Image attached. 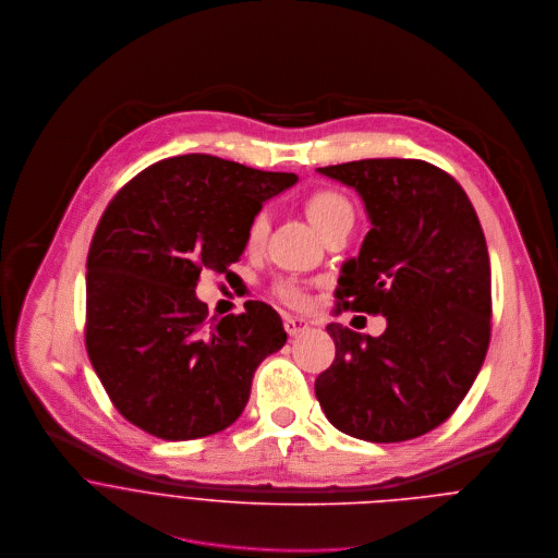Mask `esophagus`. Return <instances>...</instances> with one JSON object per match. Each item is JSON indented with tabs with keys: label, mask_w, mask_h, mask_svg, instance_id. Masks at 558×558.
<instances>
[{
	"label": "esophagus",
	"mask_w": 558,
	"mask_h": 558,
	"mask_svg": "<svg viewBox=\"0 0 558 558\" xmlns=\"http://www.w3.org/2000/svg\"><path fill=\"white\" fill-rule=\"evenodd\" d=\"M283 329H286L288 336H299L305 329H310V323L303 320V318H296V316H286L283 318Z\"/></svg>",
	"instance_id": "34e87169"
}]
</instances>
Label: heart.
I'll return each instance as SVG.
<instances>
[{
    "mask_svg": "<svg viewBox=\"0 0 558 558\" xmlns=\"http://www.w3.org/2000/svg\"><path fill=\"white\" fill-rule=\"evenodd\" d=\"M303 207H305L307 218L312 220V225L318 229L320 235L336 225H342V222L353 225V205H351L349 196L338 187L318 186L310 190L303 196ZM266 233H268V218H266V211L259 209L251 216V220L246 225V235H244L246 246L259 248L266 240ZM275 292L288 305L299 307L305 303V292L296 283L281 281V283H277Z\"/></svg>",
    "mask_w": 558,
    "mask_h": 558,
    "instance_id": "b5f03b06",
    "label": "heart"
}]
</instances>
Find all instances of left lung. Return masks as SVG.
<instances>
[{
	"mask_svg": "<svg viewBox=\"0 0 558 558\" xmlns=\"http://www.w3.org/2000/svg\"><path fill=\"white\" fill-rule=\"evenodd\" d=\"M355 187L372 229L342 266L338 312L385 316L371 338L327 325L333 364L316 398L357 439L393 444L446 422L470 391L492 338V270L478 216L446 171L424 160L376 158L318 169Z\"/></svg>",
	"mask_w": 558,
	"mask_h": 558,
	"instance_id": "8db88e82",
	"label": "left lung"
}]
</instances>
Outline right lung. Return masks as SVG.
I'll return each mask as SVG.
<instances>
[{
  "label": "right lung",
  "mask_w": 558,
  "mask_h": 558,
  "mask_svg": "<svg viewBox=\"0 0 558 558\" xmlns=\"http://www.w3.org/2000/svg\"><path fill=\"white\" fill-rule=\"evenodd\" d=\"M296 182L214 156L160 160L108 203L86 259V351L117 411L186 441L231 426L257 366L288 336L248 301L214 323L194 294L203 270L229 275L262 203Z\"/></svg>",
  "instance_id": "obj_1"
}]
</instances>
